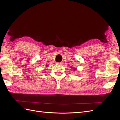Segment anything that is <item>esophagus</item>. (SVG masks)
I'll use <instances>...</instances> for the list:
<instances>
[{"mask_svg":"<svg viewBox=\"0 0 120 120\" xmlns=\"http://www.w3.org/2000/svg\"><path fill=\"white\" fill-rule=\"evenodd\" d=\"M57 64H63V63L62 62H60V63H57Z\"/></svg>","mask_w":120,"mask_h":120,"instance_id":"34e87169","label":"esophagus"}]
</instances>
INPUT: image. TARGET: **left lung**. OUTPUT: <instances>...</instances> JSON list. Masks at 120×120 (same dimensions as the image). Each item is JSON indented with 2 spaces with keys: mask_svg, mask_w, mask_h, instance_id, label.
I'll return each mask as SVG.
<instances>
[{
  "mask_svg": "<svg viewBox=\"0 0 120 120\" xmlns=\"http://www.w3.org/2000/svg\"><path fill=\"white\" fill-rule=\"evenodd\" d=\"M74 71H75V70H76V69H75V68H74Z\"/></svg>",
  "mask_w": 120,
  "mask_h": 120,
  "instance_id": "obj_1",
  "label": "left lung"
}]
</instances>
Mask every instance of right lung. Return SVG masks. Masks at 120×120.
I'll return each mask as SVG.
<instances>
[{
	"mask_svg": "<svg viewBox=\"0 0 120 120\" xmlns=\"http://www.w3.org/2000/svg\"><path fill=\"white\" fill-rule=\"evenodd\" d=\"M46 66H48V65H46Z\"/></svg>",
	"mask_w": 120,
	"mask_h": 120,
	"instance_id": "add662e5",
	"label": "right lung"
}]
</instances>
